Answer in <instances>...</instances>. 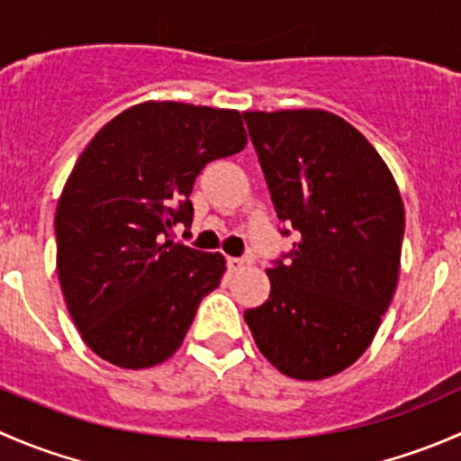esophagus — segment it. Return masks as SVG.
Returning a JSON list of instances; mask_svg holds the SVG:
<instances>
[{
  "label": "esophagus",
  "mask_w": 461,
  "mask_h": 461,
  "mask_svg": "<svg viewBox=\"0 0 461 461\" xmlns=\"http://www.w3.org/2000/svg\"><path fill=\"white\" fill-rule=\"evenodd\" d=\"M227 265H230L231 272H240V269H245V267H249V265H252V257L227 258Z\"/></svg>",
  "instance_id": "obj_1"
}]
</instances>
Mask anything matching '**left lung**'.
<instances>
[{"label": "left lung", "instance_id": "1", "mask_svg": "<svg viewBox=\"0 0 461 461\" xmlns=\"http://www.w3.org/2000/svg\"><path fill=\"white\" fill-rule=\"evenodd\" d=\"M243 118L276 216L299 231L285 263L267 269L269 299L245 323L278 373L325 379L368 350L397 290L402 194L373 144L330 111Z\"/></svg>", "mask_w": 461, "mask_h": 461}]
</instances>
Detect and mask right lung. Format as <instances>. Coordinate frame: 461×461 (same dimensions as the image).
<instances>
[{
    "label": "right lung",
    "mask_w": 461,
    "mask_h": 461,
    "mask_svg": "<svg viewBox=\"0 0 461 461\" xmlns=\"http://www.w3.org/2000/svg\"><path fill=\"white\" fill-rule=\"evenodd\" d=\"M245 144L239 111L149 100L115 115L80 153L55 212L58 276L100 359L142 370L183 346L225 258L174 243L171 230L192 225L189 194L204 165Z\"/></svg>",
    "instance_id": "right-lung-1"
}]
</instances>
